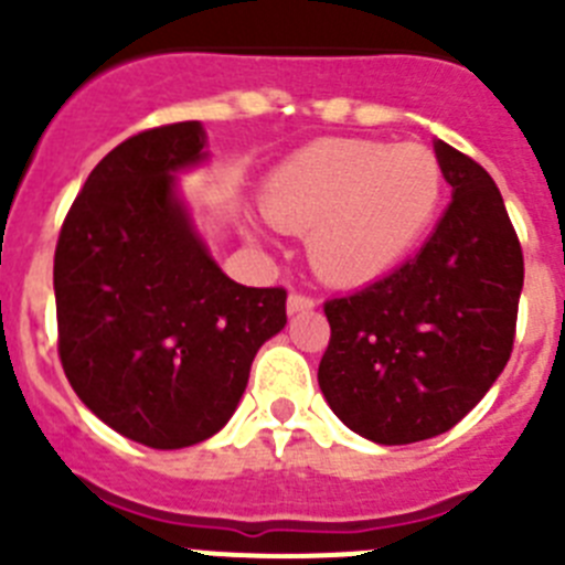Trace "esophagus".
I'll use <instances>...</instances> for the list:
<instances>
[{
	"label": "esophagus",
	"mask_w": 565,
	"mask_h": 565,
	"mask_svg": "<svg viewBox=\"0 0 565 565\" xmlns=\"http://www.w3.org/2000/svg\"><path fill=\"white\" fill-rule=\"evenodd\" d=\"M313 306H317V299L308 297V294H288V313H306V311H313Z\"/></svg>",
	"instance_id": "1"
}]
</instances>
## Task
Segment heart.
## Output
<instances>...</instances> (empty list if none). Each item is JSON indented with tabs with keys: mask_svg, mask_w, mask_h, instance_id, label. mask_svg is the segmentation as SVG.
<instances>
[{
	"mask_svg": "<svg viewBox=\"0 0 565 565\" xmlns=\"http://www.w3.org/2000/svg\"><path fill=\"white\" fill-rule=\"evenodd\" d=\"M444 201V169L418 143L322 138L279 163L263 186V212L311 234L317 271L339 286L391 274L427 234Z\"/></svg>",
	"mask_w": 565,
	"mask_h": 565,
	"instance_id": "heart-1",
	"label": "heart"
}]
</instances>
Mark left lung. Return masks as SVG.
<instances>
[{"label": "left lung", "instance_id": "obj_1", "mask_svg": "<svg viewBox=\"0 0 565 565\" xmlns=\"http://www.w3.org/2000/svg\"><path fill=\"white\" fill-rule=\"evenodd\" d=\"M452 203L422 252L328 299L319 387L353 433L413 444L456 427L507 367L523 248L487 169L436 141Z\"/></svg>", "mask_w": 565, "mask_h": 565}]
</instances>
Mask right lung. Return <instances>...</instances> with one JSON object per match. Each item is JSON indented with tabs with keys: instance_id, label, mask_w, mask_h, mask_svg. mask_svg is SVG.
Segmentation results:
<instances>
[{
	"instance_id": "right-lung-1",
	"label": "right lung",
	"mask_w": 565,
	"mask_h": 565,
	"mask_svg": "<svg viewBox=\"0 0 565 565\" xmlns=\"http://www.w3.org/2000/svg\"><path fill=\"white\" fill-rule=\"evenodd\" d=\"M198 121L163 124L98 161L53 257L58 359L89 411L154 450L214 436L259 344L286 328V288H246L209 257L172 172L203 158Z\"/></svg>"
}]
</instances>
